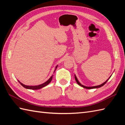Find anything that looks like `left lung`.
I'll list each match as a JSON object with an SVG mask.
<instances>
[{
    "label": "left lung",
    "mask_w": 125,
    "mask_h": 125,
    "mask_svg": "<svg viewBox=\"0 0 125 125\" xmlns=\"http://www.w3.org/2000/svg\"><path fill=\"white\" fill-rule=\"evenodd\" d=\"M75 79H76V82H77V84H78V85H79L80 86H82L83 87H84V88H85V89H95V88H99V87H102V86H103V85H104L106 83V82L108 81V79H110V78L111 77V76L110 77V78H108L107 81H106L104 83H103V84H102L101 85H98V86H89V87H87V86H84V85H82L80 83H79V82H78V79H77V77H76V76L75 75Z\"/></svg>",
    "instance_id": "1"
}]
</instances>
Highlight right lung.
<instances>
[{"mask_svg":"<svg viewBox=\"0 0 125 125\" xmlns=\"http://www.w3.org/2000/svg\"><path fill=\"white\" fill-rule=\"evenodd\" d=\"M57 66H58V65H57L56 67V68H55V71H54V72L55 71L56 69V68H57ZM52 76H53V75H52L51 77H50V78L47 82H45V83H43V84H40V85H35V86H28V85H24L23 84L21 83V82H20V81H18V82H19V83H20L21 85H22L23 87H25V88H26V89H31V90H38V89H41V88H42V87L46 86L48 84H49L50 83V82H51L52 80Z\"/></svg>","mask_w":125,"mask_h":125,"instance_id":"obj_1","label":"right lung"}]
</instances>
